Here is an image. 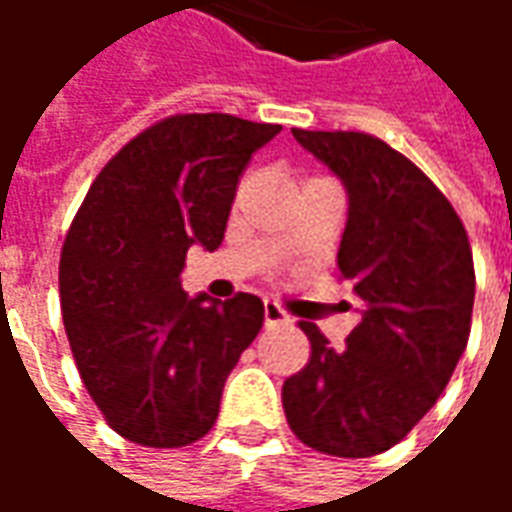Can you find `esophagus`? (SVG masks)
<instances>
[{
    "label": "esophagus",
    "instance_id": "obj_1",
    "mask_svg": "<svg viewBox=\"0 0 512 512\" xmlns=\"http://www.w3.org/2000/svg\"><path fill=\"white\" fill-rule=\"evenodd\" d=\"M284 323H290V315L276 301H264V326L273 329V326H284Z\"/></svg>",
    "mask_w": 512,
    "mask_h": 512
}]
</instances>
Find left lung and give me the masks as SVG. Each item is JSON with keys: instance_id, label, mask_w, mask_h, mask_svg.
I'll list each match as a JSON object with an SVG mask.
<instances>
[{"instance_id": "left-lung-1", "label": "left lung", "mask_w": 512, "mask_h": 512, "mask_svg": "<svg viewBox=\"0 0 512 512\" xmlns=\"http://www.w3.org/2000/svg\"><path fill=\"white\" fill-rule=\"evenodd\" d=\"M292 136L345 186L337 267L362 301V320L343 351L301 320L312 357L284 382L281 401L306 446L373 457L435 407L463 357L474 309L471 245L438 186L382 139L298 128Z\"/></svg>"}]
</instances>
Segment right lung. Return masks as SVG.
Instances as JSON below:
<instances>
[{
  "mask_svg": "<svg viewBox=\"0 0 512 512\" xmlns=\"http://www.w3.org/2000/svg\"><path fill=\"white\" fill-rule=\"evenodd\" d=\"M281 125L169 116L91 183L61 253L63 326L88 396L122 438L178 449L220 415L222 387L264 323V303L195 298L186 250L220 248L236 183Z\"/></svg>",
  "mask_w": 512,
  "mask_h": 512,
  "instance_id": "right-lung-1",
  "label": "right lung"
}]
</instances>
